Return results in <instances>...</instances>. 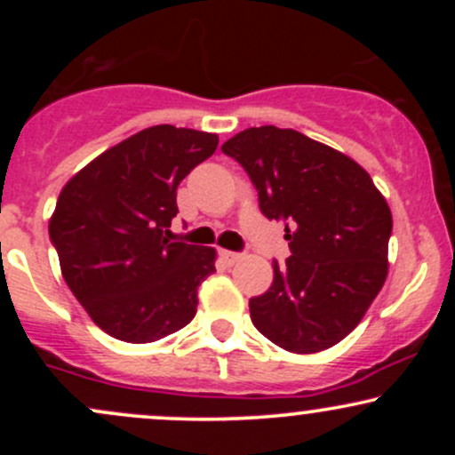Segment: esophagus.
Returning <instances> with one entry per match:
<instances>
[{"label": "esophagus", "mask_w": 455, "mask_h": 455, "mask_svg": "<svg viewBox=\"0 0 455 455\" xmlns=\"http://www.w3.org/2000/svg\"><path fill=\"white\" fill-rule=\"evenodd\" d=\"M220 257H222V260H224V263H227V265H235V263H237V260H242V254H239V252H231V250H222Z\"/></svg>", "instance_id": "obj_1"}]
</instances>
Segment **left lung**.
Wrapping results in <instances>:
<instances>
[{"label":"left lung","instance_id":"left-lung-1","mask_svg":"<svg viewBox=\"0 0 455 455\" xmlns=\"http://www.w3.org/2000/svg\"><path fill=\"white\" fill-rule=\"evenodd\" d=\"M222 151L252 180L265 218L284 222L291 248L267 293L250 299L254 327L301 355L344 340L387 278L391 212L372 177L291 128H248Z\"/></svg>","mask_w":455,"mask_h":455}]
</instances>
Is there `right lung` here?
<instances>
[{"mask_svg": "<svg viewBox=\"0 0 455 455\" xmlns=\"http://www.w3.org/2000/svg\"><path fill=\"white\" fill-rule=\"evenodd\" d=\"M218 134L151 126L107 149L64 186L49 235L78 304L117 340L156 342L196 315L216 250L173 242L177 186Z\"/></svg>", "mask_w": 455, "mask_h": 455, "instance_id": "add662e5", "label": "right lung"}]
</instances>
